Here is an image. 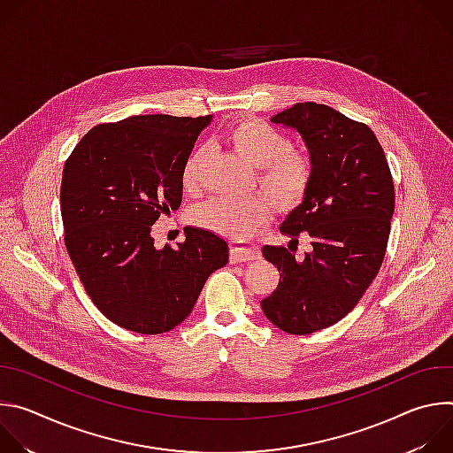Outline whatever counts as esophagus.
Wrapping results in <instances>:
<instances>
[{
  "mask_svg": "<svg viewBox=\"0 0 453 453\" xmlns=\"http://www.w3.org/2000/svg\"><path fill=\"white\" fill-rule=\"evenodd\" d=\"M231 262L233 264H245V262H252L260 257V249H257L254 243L249 242H234L231 243Z\"/></svg>",
  "mask_w": 453,
  "mask_h": 453,
  "instance_id": "obj_1",
  "label": "esophagus"
}]
</instances>
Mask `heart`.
Masks as SVG:
<instances>
[{
	"label": "heart",
	"instance_id": "obj_1",
	"mask_svg": "<svg viewBox=\"0 0 453 453\" xmlns=\"http://www.w3.org/2000/svg\"><path fill=\"white\" fill-rule=\"evenodd\" d=\"M226 143L245 161L256 166V177L280 206L290 208L301 203L311 180V161L306 152L296 150L290 140L278 128L257 118H243L226 133ZM210 149H193L180 172L182 186L196 191L203 184V170ZM274 213L273 199L252 197H213L191 211V222L215 234L242 240Z\"/></svg>",
	"mask_w": 453,
	"mask_h": 453
}]
</instances>
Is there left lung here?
I'll list each match as a JSON object with an SVG mask.
<instances>
[{"label":"left lung","mask_w":453,"mask_h":453,"mask_svg":"<svg viewBox=\"0 0 453 453\" xmlns=\"http://www.w3.org/2000/svg\"><path fill=\"white\" fill-rule=\"evenodd\" d=\"M271 121L294 128L310 154V188L280 231L290 243L310 236L311 250L296 257L283 245H264V257L281 274L262 310L280 330L308 335L346 317L376 278L391 233L395 184L365 123L315 102L296 104Z\"/></svg>","instance_id":"1"}]
</instances>
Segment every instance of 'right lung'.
I'll use <instances>...</instances> for the list:
<instances>
[{"label":"right lung","instance_id":"1","mask_svg":"<svg viewBox=\"0 0 453 453\" xmlns=\"http://www.w3.org/2000/svg\"><path fill=\"white\" fill-rule=\"evenodd\" d=\"M213 116H128L79 142L62 170L64 242L95 306L143 335L173 330L211 273L229 260L224 238L186 227L177 249L154 245L152 224L182 201L180 172Z\"/></svg>","mask_w":453,"mask_h":453}]
</instances>
